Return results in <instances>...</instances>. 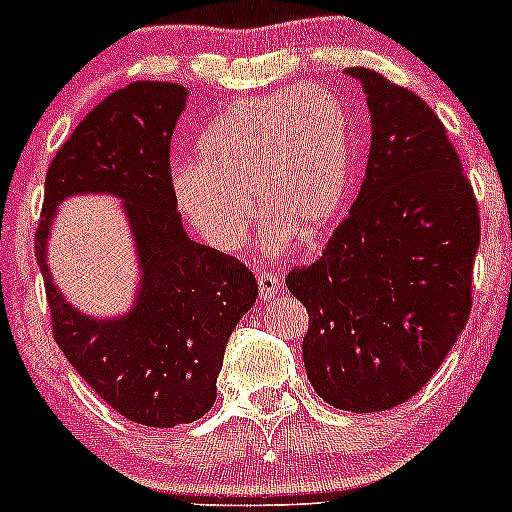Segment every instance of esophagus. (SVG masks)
Listing matches in <instances>:
<instances>
[{"instance_id":"34e87169","label":"esophagus","mask_w":512,"mask_h":512,"mask_svg":"<svg viewBox=\"0 0 512 512\" xmlns=\"http://www.w3.org/2000/svg\"><path fill=\"white\" fill-rule=\"evenodd\" d=\"M257 287H260L262 302H272L275 294L280 292L282 282L277 280V275H272V272H260V275H257Z\"/></svg>"}]
</instances>
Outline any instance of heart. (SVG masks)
Segmentation results:
<instances>
[{
  "label": "heart",
  "mask_w": 512,
  "mask_h": 512,
  "mask_svg": "<svg viewBox=\"0 0 512 512\" xmlns=\"http://www.w3.org/2000/svg\"><path fill=\"white\" fill-rule=\"evenodd\" d=\"M198 158L170 173L183 220L220 252H237L257 208L262 252L280 257L294 237L332 230L352 190V126L337 96L317 86L245 98L220 113L198 141Z\"/></svg>",
  "instance_id": "1"
}]
</instances>
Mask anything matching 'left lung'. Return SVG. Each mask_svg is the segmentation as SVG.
I'll return each instance as SVG.
<instances>
[{"instance_id":"8db88e82","label":"left lung","mask_w":512,"mask_h":512,"mask_svg":"<svg viewBox=\"0 0 512 512\" xmlns=\"http://www.w3.org/2000/svg\"><path fill=\"white\" fill-rule=\"evenodd\" d=\"M371 148L356 203L287 289L307 307L309 384L354 414L404 404L438 371L471 314L478 205L446 128L423 98L371 69Z\"/></svg>"}]
</instances>
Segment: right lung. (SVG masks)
I'll return each instance as SVG.
<instances>
[{"label":"right lung","mask_w":512,"mask_h":512,"mask_svg":"<svg viewBox=\"0 0 512 512\" xmlns=\"http://www.w3.org/2000/svg\"><path fill=\"white\" fill-rule=\"evenodd\" d=\"M188 89L136 81L113 91L59 148L36 230L54 339L81 379L128 421L153 428L208 414L230 334L257 299L235 257L190 240L170 195V136ZM74 194L122 200L139 265L126 313L94 318L63 297L48 270L50 227Z\"/></svg>","instance_id":"1"}]
</instances>
